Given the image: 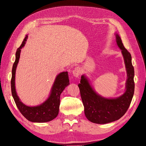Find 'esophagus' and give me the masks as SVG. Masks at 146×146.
<instances>
[{
    "label": "esophagus",
    "mask_w": 146,
    "mask_h": 146,
    "mask_svg": "<svg viewBox=\"0 0 146 146\" xmlns=\"http://www.w3.org/2000/svg\"><path fill=\"white\" fill-rule=\"evenodd\" d=\"M81 73V70L80 68H78V67H77V68H74V70L73 71V75L74 77L78 78L80 75Z\"/></svg>",
    "instance_id": "34e87169"
}]
</instances>
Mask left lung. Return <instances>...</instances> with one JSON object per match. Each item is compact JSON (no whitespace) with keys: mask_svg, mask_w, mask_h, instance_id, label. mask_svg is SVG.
Masks as SVG:
<instances>
[{"mask_svg":"<svg viewBox=\"0 0 146 146\" xmlns=\"http://www.w3.org/2000/svg\"><path fill=\"white\" fill-rule=\"evenodd\" d=\"M115 35L116 42L121 50L127 73L125 92L116 98H104L94 91L84 74L81 76L78 84L86 117L97 124H106L122 117L128 109L134 95V71L131 55L123 46L121 37L117 33Z\"/></svg>","mask_w":146,"mask_h":146,"instance_id":"left-lung-1","label":"left lung"}]
</instances>
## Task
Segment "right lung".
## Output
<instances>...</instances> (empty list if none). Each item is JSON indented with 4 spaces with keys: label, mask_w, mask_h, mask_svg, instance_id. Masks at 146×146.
Listing matches in <instances>:
<instances>
[{
    "label": "right lung",
    "mask_w": 146,
    "mask_h": 146,
    "mask_svg": "<svg viewBox=\"0 0 146 146\" xmlns=\"http://www.w3.org/2000/svg\"><path fill=\"white\" fill-rule=\"evenodd\" d=\"M27 39L28 35L25 37L20 47L18 48L15 54V61L13 65L11 80L12 94L18 109L28 120L35 123L48 122L57 117L58 114L60 95L65 88L70 84L68 74L67 72H63L56 76L49 96L40 105L33 107L28 106L22 102L16 91L15 73L20 57L21 49L25 46Z\"/></svg>",
    "instance_id": "1"
}]
</instances>
